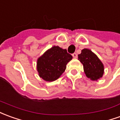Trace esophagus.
<instances>
[{
    "mask_svg": "<svg viewBox=\"0 0 120 120\" xmlns=\"http://www.w3.org/2000/svg\"><path fill=\"white\" fill-rule=\"evenodd\" d=\"M72 56H73V57L74 58H77V54L76 52L73 53V54H72Z\"/></svg>",
    "mask_w": 120,
    "mask_h": 120,
    "instance_id": "1",
    "label": "esophagus"
}]
</instances>
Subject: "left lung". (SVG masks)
<instances>
[{"label":"left lung","instance_id":"left-lung-1","mask_svg":"<svg viewBox=\"0 0 120 120\" xmlns=\"http://www.w3.org/2000/svg\"><path fill=\"white\" fill-rule=\"evenodd\" d=\"M78 60L82 64L84 71L87 77L92 80H98L103 77V64L91 50L88 49H82L81 53L78 55Z\"/></svg>","mask_w":120,"mask_h":120}]
</instances>
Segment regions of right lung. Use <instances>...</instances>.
Here are the masks:
<instances>
[{
  "mask_svg": "<svg viewBox=\"0 0 120 120\" xmlns=\"http://www.w3.org/2000/svg\"><path fill=\"white\" fill-rule=\"evenodd\" d=\"M72 58L66 49L53 46L37 60V70L39 76L48 82L56 80L65 71L67 64Z\"/></svg>",
  "mask_w": 120,
  "mask_h": 120,
  "instance_id": "right-lung-1",
  "label": "right lung"
}]
</instances>
